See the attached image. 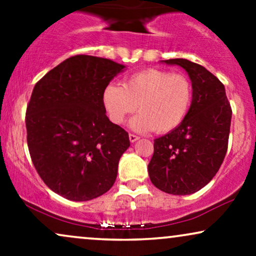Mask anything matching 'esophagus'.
<instances>
[{
    "mask_svg": "<svg viewBox=\"0 0 256 256\" xmlns=\"http://www.w3.org/2000/svg\"><path fill=\"white\" fill-rule=\"evenodd\" d=\"M140 138L138 136V135L135 134H129V140H130V142H135L136 140H139Z\"/></svg>",
    "mask_w": 256,
    "mask_h": 256,
    "instance_id": "34e87169",
    "label": "esophagus"
}]
</instances>
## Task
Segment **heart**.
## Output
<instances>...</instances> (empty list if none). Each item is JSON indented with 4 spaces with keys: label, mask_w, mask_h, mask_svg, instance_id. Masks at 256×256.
<instances>
[{
    "label": "heart",
    "mask_w": 256,
    "mask_h": 256,
    "mask_svg": "<svg viewBox=\"0 0 256 256\" xmlns=\"http://www.w3.org/2000/svg\"><path fill=\"white\" fill-rule=\"evenodd\" d=\"M193 100V85L187 75L148 68L129 75L123 86L111 82L103 91V104L116 124L139 109L132 120L135 130L169 133L187 116Z\"/></svg>",
    "instance_id": "heart-1"
}]
</instances>
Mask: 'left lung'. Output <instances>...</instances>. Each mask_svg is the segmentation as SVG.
<instances>
[{
  "label": "left lung",
  "instance_id": "left-lung-1",
  "mask_svg": "<svg viewBox=\"0 0 256 256\" xmlns=\"http://www.w3.org/2000/svg\"><path fill=\"white\" fill-rule=\"evenodd\" d=\"M164 62L187 70L193 100L181 124L154 140L148 175L162 192L188 195L205 187L223 163L232 110L223 84L202 66L184 58Z\"/></svg>",
  "mask_w": 256,
  "mask_h": 256
}]
</instances>
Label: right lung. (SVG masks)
<instances>
[{
  "instance_id": "right-lung-1",
  "label": "right lung",
  "mask_w": 256,
  "mask_h": 256,
  "mask_svg": "<svg viewBox=\"0 0 256 256\" xmlns=\"http://www.w3.org/2000/svg\"><path fill=\"white\" fill-rule=\"evenodd\" d=\"M124 66L76 55L51 69L26 109L27 146L38 175L73 201L96 199L116 181L128 133L105 115L103 91Z\"/></svg>"
}]
</instances>
